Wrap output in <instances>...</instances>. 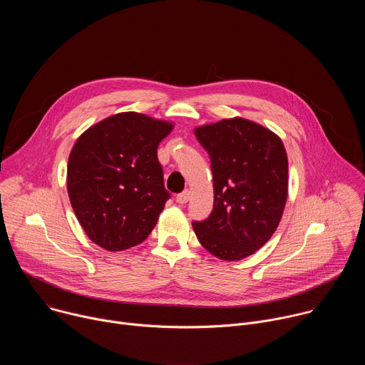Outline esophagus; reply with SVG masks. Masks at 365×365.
<instances>
[{"label":"esophagus","instance_id":"obj_1","mask_svg":"<svg viewBox=\"0 0 365 365\" xmlns=\"http://www.w3.org/2000/svg\"><path fill=\"white\" fill-rule=\"evenodd\" d=\"M189 197H190V192L189 190H185V192H182V193H179L178 196H176V202L178 203H186L187 200H189Z\"/></svg>","mask_w":365,"mask_h":365}]
</instances>
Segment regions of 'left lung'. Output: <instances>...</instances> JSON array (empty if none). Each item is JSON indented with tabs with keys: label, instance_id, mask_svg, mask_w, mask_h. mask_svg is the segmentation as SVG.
Wrapping results in <instances>:
<instances>
[{
	"label": "left lung",
	"instance_id": "8db88e82",
	"mask_svg": "<svg viewBox=\"0 0 365 365\" xmlns=\"http://www.w3.org/2000/svg\"><path fill=\"white\" fill-rule=\"evenodd\" d=\"M195 135L211 158L214 210L192 227L203 248L237 262L279 227L289 190L286 148L272 130L241 117L199 125Z\"/></svg>",
	"mask_w": 365,
	"mask_h": 365
}]
</instances>
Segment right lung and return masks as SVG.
<instances>
[{
  "mask_svg": "<svg viewBox=\"0 0 365 365\" xmlns=\"http://www.w3.org/2000/svg\"><path fill=\"white\" fill-rule=\"evenodd\" d=\"M173 127L145 114L120 113L89 127L73 144L68 195L85 234L101 248L135 247L158 224L170 197L158 147Z\"/></svg>",
  "mask_w": 365,
  "mask_h": 365,
  "instance_id": "1",
  "label": "right lung"
}]
</instances>
